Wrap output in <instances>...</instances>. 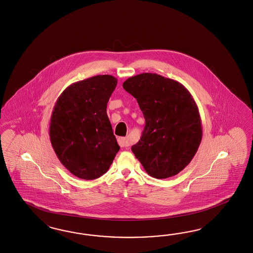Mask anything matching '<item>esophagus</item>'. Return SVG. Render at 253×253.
<instances>
[{
    "label": "esophagus",
    "mask_w": 253,
    "mask_h": 253,
    "mask_svg": "<svg viewBox=\"0 0 253 253\" xmlns=\"http://www.w3.org/2000/svg\"><path fill=\"white\" fill-rule=\"evenodd\" d=\"M118 143L121 147H127L130 146V143L126 137H120L118 139Z\"/></svg>",
    "instance_id": "34e87169"
}]
</instances>
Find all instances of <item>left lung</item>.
I'll use <instances>...</instances> for the list:
<instances>
[{"mask_svg":"<svg viewBox=\"0 0 253 253\" xmlns=\"http://www.w3.org/2000/svg\"><path fill=\"white\" fill-rule=\"evenodd\" d=\"M123 86L136 98L146 121L131 151L150 176L176 175L193 160L202 139L199 108L191 93L179 82L156 73L130 77Z\"/></svg>","mask_w":253,"mask_h":253,"instance_id":"obj_1","label":"left lung"}]
</instances>
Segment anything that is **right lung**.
Returning <instances> with one entry per match:
<instances>
[{
	"label": "right lung",
	"instance_id": "right-lung-1",
	"mask_svg": "<svg viewBox=\"0 0 253 253\" xmlns=\"http://www.w3.org/2000/svg\"><path fill=\"white\" fill-rule=\"evenodd\" d=\"M118 80L97 75L67 87L54 105L49 127L58 160L81 179L106 173L120 150L107 114Z\"/></svg>",
	"mask_w": 253,
	"mask_h": 253
}]
</instances>
